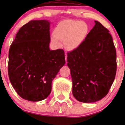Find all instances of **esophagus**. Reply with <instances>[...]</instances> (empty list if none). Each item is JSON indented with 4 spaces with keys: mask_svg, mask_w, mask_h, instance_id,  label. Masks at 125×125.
I'll return each mask as SVG.
<instances>
[{
    "mask_svg": "<svg viewBox=\"0 0 125 125\" xmlns=\"http://www.w3.org/2000/svg\"><path fill=\"white\" fill-rule=\"evenodd\" d=\"M65 60L66 61V63H67V54L65 53Z\"/></svg>",
    "mask_w": 125,
    "mask_h": 125,
    "instance_id": "1",
    "label": "esophagus"
}]
</instances>
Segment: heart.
Returning a JSON list of instances; mask_svg holds the SVG:
<instances>
[{
  "mask_svg": "<svg viewBox=\"0 0 125 125\" xmlns=\"http://www.w3.org/2000/svg\"><path fill=\"white\" fill-rule=\"evenodd\" d=\"M89 28L87 24L80 21L64 20L56 25L51 41L56 47L62 45L65 41L67 47L71 50L79 48L87 37Z\"/></svg>",
  "mask_w": 125,
  "mask_h": 125,
  "instance_id": "heart-1",
  "label": "heart"
}]
</instances>
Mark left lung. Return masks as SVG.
<instances>
[{"label": "left lung", "mask_w": 125, "mask_h": 125, "mask_svg": "<svg viewBox=\"0 0 125 125\" xmlns=\"http://www.w3.org/2000/svg\"><path fill=\"white\" fill-rule=\"evenodd\" d=\"M79 48L68 53L72 93L78 101L90 103L109 93L117 69L116 52L109 31L97 21Z\"/></svg>", "instance_id": "left-lung-1"}]
</instances>
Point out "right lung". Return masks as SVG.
<instances>
[{
  "mask_svg": "<svg viewBox=\"0 0 125 125\" xmlns=\"http://www.w3.org/2000/svg\"><path fill=\"white\" fill-rule=\"evenodd\" d=\"M50 27L48 20H31L21 27L10 46L9 79L25 100L47 98L52 80L65 63L64 51L50 49Z\"/></svg>",
  "mask_w": 125,
  "mask_h": 125,
  "instance_id": "obj_1",
  "label": "right lung"
}]
</instances>
